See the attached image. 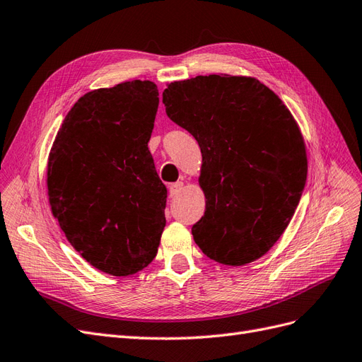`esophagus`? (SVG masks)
<instances>
[{
	"label": "esophagus",
	"instance_id": "1",
	"mask_svg": "<svg viewBox=\"0 0 362 362\" xmlns=\"http://www.w3.org/2000/svg\"><path fill=\"white\" fill-rule=\"evenodd\" d=\"M182 182L181 181H178V182H173V184H170L169 185V193H170V196L172 198H175V196H178L180 193H181V190H182Z\"/></svg>",
	"mask_w": 362,
	"mask_h": 362
}]
</instances>
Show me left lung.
<instances>
[{"instance_id": "8db88e82", "label": "left lung", "mask_w": 362, "mask_h": 362, "mask_svg": "<svg viewBox=\"0 0 362 362\" xmlns=\"http://www.w3.org/2000/svg\"><path fill=\"white\" fill-rule=\"evenodd\" d=\"M163 104L202 152L206 205L192 228L196 245L228 266L262 257L288 226L308 170L288 108L258 80L231 75L173 81Z\"/></svg>"}]
</instances>
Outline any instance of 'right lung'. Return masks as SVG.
<instances>
[{
  "mask_svg": "<svg viewBox=\"0 0 362 362\" xmlns=\"http://www.w3.org/2000/svg\"><path fill=\"white\" fill-rule=\"evenodd\" d=\"M158 89L133 80L86 93L64 117L48 161L54 217L98 270L128 276L156 258L168 189L148 141Z\"/></svg>",
  "mask_w": 362,
  "mask_h": 362,
  "instance_id": "obj_1",
  "label": "right lung"
}]
</instances>
